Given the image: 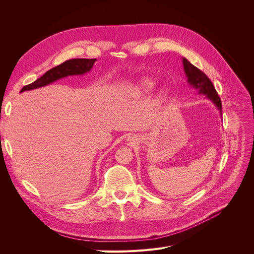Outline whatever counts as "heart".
<instances>
[{"mask_svg": "<svg viewBox=\"0 0 254 254\" xmlns=\"http://www.w3.org/2000/svg\"><path fill=\"white\" fill-rule=\"evenodd\" d=\"M155 83L153 80L148 79V78H142L140 79L138 82H136V84L132 87V90H134L135 93L137 95H147L148 92H150L153 87H154ZM167 96V91L165 89L161 90L158 95V100H164Z\"/></svg>", "mask_w": 254, "mask_h": 254, "instance_id": "heart-1", "label": "heart"}]
</instances>
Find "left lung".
<instances>
[{
    "label": "left lung",
    "mask_w": 254,
    "mask_h": 254,
    "mask_svg": "<svg viewBox=\"0 0 254 254\" xmlns=\"http://www.w3.org/2000/svg\"><path fill=\"white\" fill-rule=\"evenodd\" d=\"M183 66H184V72L188 76V81L189 83L198 90V93H203L206 95L209 100H211L213 103L215 104L217 109L219 110L220 114L222 111V105L220 98L218 97V93L211 82V80L207 77V75L202 72L196 66H194L192 64H190L186 59L182 60Z\"/></svg>",
    "instance_id": "left-lung-1"
}]
</instances>
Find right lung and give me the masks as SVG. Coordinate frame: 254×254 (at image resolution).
Returning a JSON list of instances; mask_svg holds the SVG:
<instances>
[{"instance_id":"right-lung-1","label":"right lung","mask_w":254,"mask_h":254,"mask_svg":"<svg viewBox=\"0 0 254 254\" xmlns=\"http://www.w3.org/2000/svg\"><path fill=\"white\" fill-rule=\"evenodd\" d=\"M96 59H73L55 66L47 71L43 76L37 79L33 83L22 87L20 92L48 85L57 80L72 75H82L91 70Z\"/></svg>"}]
</instances>
